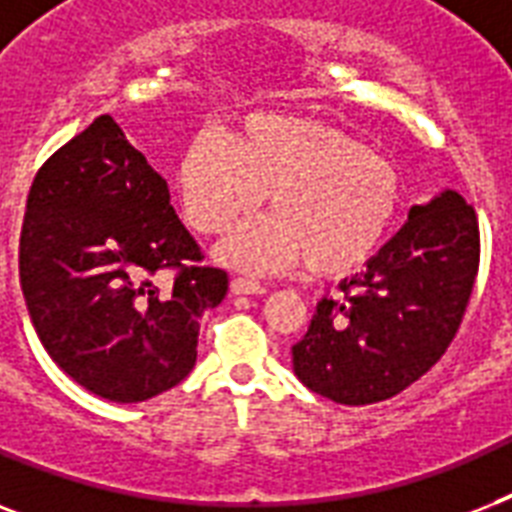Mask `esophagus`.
Masks as SVG:
<instances>
[{
    "label": "esophagus",
    "instance_id": "1",
    "mask_svg": "<svg viewBox=\"0 0 512 512\" xmlns=\"http://www.w3.org/2000/svg\"><path fill=\"white\" fill-rule=\"evenodd\" d=\"M231 289L236 295H263L265 287L257 279H249V276H236L231 281Z\"/></svg>",
    "mask_w": 512,
    "mask_h": 512
}]
</instances>
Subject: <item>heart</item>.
<instances>
[{
    "mask_svg": "<svg viewBox=\"0 0 512 512\" xmlns=\"http://www.w3.org/2000/svg\"><path fill=\"white\" fill-rule=\"evenodd\" d=\"M185 223L220 236L247 220L268 193L273 215L223 247L228 263L279 271L308 260L321 276L369 263L398 212L388 159L311 116L255 114L225 135L201 132L175 170Z\"/></svg>",
    "mask_w": 512,
    "mask_h": 512,
    "instance_id": "heart-1",
    "label": "heart"
}]
</instances>
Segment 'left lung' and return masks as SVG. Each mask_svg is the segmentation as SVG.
Returning <instances> with one entry per match:
<instances>
[{
    "label": "left lung",
    "instance_id": "left-lung-1",
    "mask_svg": "<svg viewBox=\"0 0 512 512\" xmlns=\"http://www.w3.org/2000/svg\"><path fill=\"white\" fill-rule=\"evenodd\" d=\"M481 260L476 209L457 191L412 207L404 228L316 305L292 345L305 388L345 406L377 404L444 356L468 311Z\"/></svg>",
    "mask_w": 512,
    "mask_h": 512
}]
</instances>
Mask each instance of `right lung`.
Instances as JSON below:
<instances>
[{
  "label": "right lung",
  "instance_id": "right-lung-1",
  "mask_svg": "<svg viewBox=\"0 0 512 512\" xmlns=\"http://www.w3.org/2000/svg\"><path fill=\"white\" fill-rule=\"evenodd\" d=\"M201 260L167 180L108 114L36 172L20 289L44 350L95 396L135 404L188 377L199 319L228 292V273ZM159 270L176 273L170 288Z\"/></svg>",
  "mask_w": 512,
  "mask_h": 512
}]
</instances>
